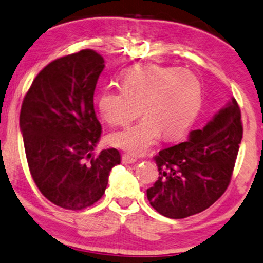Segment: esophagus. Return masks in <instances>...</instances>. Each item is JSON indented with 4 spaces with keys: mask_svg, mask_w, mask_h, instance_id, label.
Returning <instances> with one entry per match:
<instances>
[{
    "mask_svg": "<svg viewBox=\"0 0 263 263\" xmlns=\"http://www.w3.org/2000/svg\"><path fill=\"white\" fill-rule=\"evenodd\" d=\"M137 161V159H134V157L128 155V154H124V155L122 156V162L125 163V165H128V163H134Z\"/></svg>",
    "mask_w": 263,
    "mask_h": 263,
    "instance_id": "34e87169",
    "label": "esophagus"
}]
</instances>
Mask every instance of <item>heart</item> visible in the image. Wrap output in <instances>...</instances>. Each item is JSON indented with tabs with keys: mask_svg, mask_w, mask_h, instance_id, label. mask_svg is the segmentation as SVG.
<instances>
[{
	"mask_svg": "<svg viewBox=\"0 0 263 263\" xmlns=\"http://www.w3.org/2000/svg\"><path fill=\"white\" fill-rule=\"evenodd\" d=\"M203 93L190 71L171 66L137 65L122 75V88L104 89L98 100L101 117L110 125H135L108 137L112 146L133 155L146 153L163 133L167 139L183 135L198 116Z\"/></svg>",
	"mask_w": 263,
	"mask_h": 263,
	"instance_id": "1",
	"label": "heart"
}]
</instances>
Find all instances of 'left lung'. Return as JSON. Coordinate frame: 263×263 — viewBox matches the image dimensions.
<instances>
[{"label":"left lung","mask_w":263,"mask_h":263,"mask_svg":"<svg viewBox=\"0 0 263 263\" xmlns=\"http://www.w3.org/2000/svg\"><path fill=\"white\" fill-rule=\"evenodd\" d=\"M242 139L241 112L235 98L184 143L154 157L159 178L147 188L151 206L163 217L182 219L205 211L223 196Z\"/></svg>","instance_id":"1"}]
</instances>
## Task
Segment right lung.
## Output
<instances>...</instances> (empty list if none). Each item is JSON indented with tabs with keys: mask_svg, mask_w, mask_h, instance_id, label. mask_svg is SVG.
I'll use <instances>...</instances> for the list:
<instances>
[{
	"mask_svg": "<svg viewBox=\"0 0 263 263\" xmlns=\"http://www.w3.org/2000/svg\"><path fill=\"white\" fill-rule=\"evenodd\" d=\"M104 60L91 49L48 64L28 89L20 126L30 175L46 199L81 211L102 198L109 172L120 163L117 149L92 151L102 126L93 95Z\"/></svg>",
	"mask_w": 263,
	"mask_h": 263,
	"instance_id": "add662e5",
	"label": "right lung"
}]
</instances>
